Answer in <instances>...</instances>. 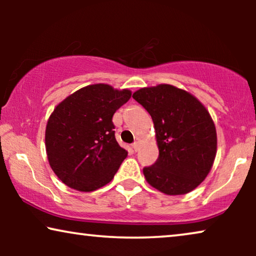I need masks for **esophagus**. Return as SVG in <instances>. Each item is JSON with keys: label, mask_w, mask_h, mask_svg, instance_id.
<instances>
[{"label": "esophagus", "mask_w": 256, "mask_h": 256, "mask_svg": "<svg viewBox=\"0 0 256 256\" xmlns=\"http://www.w3.org/2000/svg\"><path fill=\"white\" fill-rule=\"evenodd\" d=\"M138 148H140V143H138V142H134V143H132V149H134L135 152H138Z\"/></svg>", "instance_id": "34e87169"}]
</instances>
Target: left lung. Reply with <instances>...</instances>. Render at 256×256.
I'll return each mask as SVG.
<instances>
[{
  "label": "left lung",
  "instance_id": "left-lung-1",
  "mask_svg": "<svg viewBox=\"0 0 256 256\" xmlns=\"http://www.w3.org/2000/svg\"><path fill=\"white\" fill-rule=\"evenodd\" d=\"M132 98L152 118L158 158L143 174L166 194H185L208 176L216 154V132L211 115L197 98L172 85L144 87Z\"/></svg>",
  "mask_w": 256,
  "mask_h": 256
}]
</instances>
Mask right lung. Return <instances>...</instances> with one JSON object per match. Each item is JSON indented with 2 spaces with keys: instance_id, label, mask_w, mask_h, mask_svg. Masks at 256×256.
Masks as SVG:
<instances>
[{
  "instance_id": "1",
  "label": "right lung",
  "mask_w": 256,
  "mask_h": 256,
  "mask_svg": "<svg viewBox=\"0 0 256 256\" xmlns=\"http://www.w3.org/2000/svg\"><path fill=\"white\" fill-rule=\"evenodd\" d=\"M130 96L129 90L96 84L54 108L45 130V146L51 169L68 188L90 192L113 180L128 152L116 142L112 118Z\"/></svg>"
}]
</instances>
